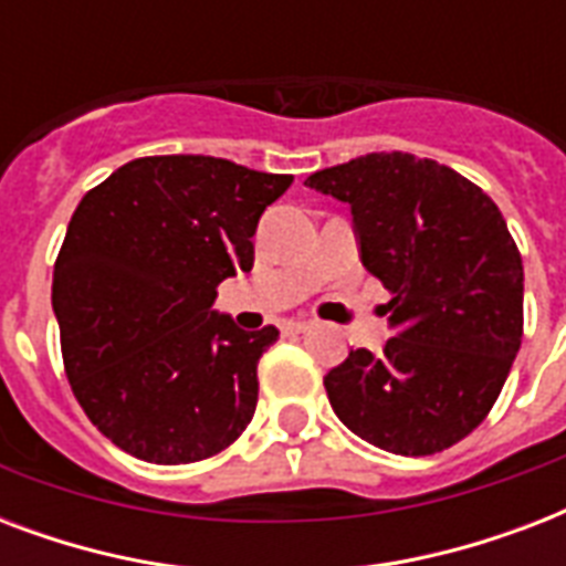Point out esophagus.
<instances>
[{
	"mask_svg": "<svg viewBox=\"0 0 566 566\" xmlns=\"http://www.w3.org/2000/svg\"><path fill=\"white\" fill-rule=\"evenodd\" d=\"M311 328V319H287L284 323V335H305Z\"/></svg>",
	"mask_w": 566,
	"mask_h": 566,
	"instance_id": "1",
	"label": "esophagus"
}]
</instances>
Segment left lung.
Wrapping results in <instances>:
<instances>
[{"label": "left lung", "instance_id": "1", "mask_svg": "<svg viewBox=\"0 0 566 566\" xmlns=\"http://www.w3.org/2000/svg\"><path fill=\"white\" fill-rule=\"evenodd\" d=\"M353 208L364 266L390 291L385 353L323 378L346 429L434 455L491 413L523 340V258L482 188L431 158L370 153L305 179Z\"/></svg>", "mask_w": 566, "mask_h": 566}]
</instances>
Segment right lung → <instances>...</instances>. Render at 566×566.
<instances>
[{"label": "right lung", "instance_id": "add662e5", "mask_svg": "<svg viewBox=\"0 0 566 566\" xmlns=\"http://www.w3.org/2000/svg\"><path fill=\"white\" fill-rule=\"evenodd\" d=\"M293 176L211 155L135 158L84 193L52 275L75 399L149 464L231 447L258 402V361L279 328L211 311L217 284L252 270V234Z\"/></svg>", "mask_w": 566, "mask_h": 566}]
</instances>
